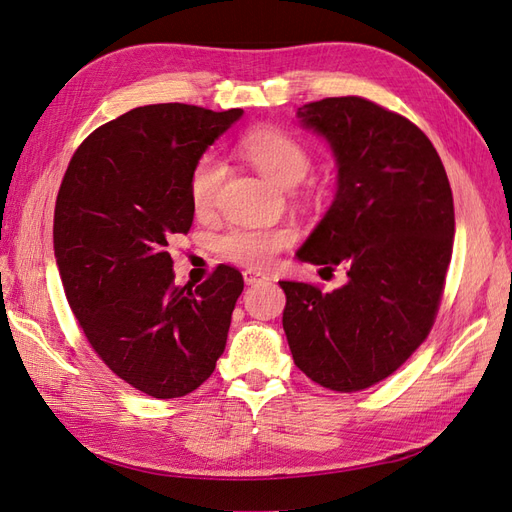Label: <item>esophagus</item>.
<instances>
[{"label": "esophagus", "instance_id": "obj_1", "mask_svg": "<svg viewBox=\"0 0 512 512\" xmlns=\"http://www.w3.org/2000/svg\"><path fill=\"white\" fill-rule=\"evenodd\" d=\"M243 280H245V284L247 286H254V284H260V282H265V280H269V277L262 273V271H256V269H245L243 271Z\"/></svg>", "mask_w": 512, "mask_h": 512}]
</instances>
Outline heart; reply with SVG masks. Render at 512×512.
Returning a JSON list of instances; mask_svg holds the SVG:
<instances>
[{
    "label": "heart",
    "mask_w": 512,
    "mask_h": 512,
    "mask_svg": "<svg viewBox=\"0 0 512 512\" xmlns=\"http://www.w3.org/2000/svg\"><path fill=\"white\" fill-rule=\"evenodd\" d=\"M241 156L254 164L262 175L282 188L299 183L309 170V153L299 138L280 128H256L247 132L239 143ZM226 179V166L215 156L198 158L188 179L190 203L196 213H207L215 207V200ZM290 228H256L235 226L226 230L215 241L222 258L245 267H265L292 243Z\"/></svg>",
    "instance_id": "obj_1"
}]
</instances>
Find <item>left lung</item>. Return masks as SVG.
<instances>
[{"label":"left lung","mask_w":512,"mask_h":512,"mask_svg":"<svg viewBox=\"0 0 512 512\" xmlns=\"http://www.w3.org/2000/svg\"><path fill=\"white\" fill-rule=\"evenodd\" d=\"M297 115L337 158L333 205L297 256L342 265L348 282L333 292L280 282L282 324L307 378L354 393L389 378L433 327L453 254V192L425 132L389 108L344 96Z\"/></svg>","instance_id":"obj_1"}]
</instances>
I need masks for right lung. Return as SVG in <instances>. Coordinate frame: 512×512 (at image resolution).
Listing matches in <instances>:
<instances>
[{
	"label": "right lung",
	"instance_id": "obj_1",
	"mask_svg": "<svg viewBox=\"0 0 512 512\" xmlns=\"http://www.w3.org/2000/svg\"><path fill=\"white\" fill-rule=\"evenodd\" d=\"M241 115L132 108L85 138L57 194L53 247L72 314L108 369L156 399L198 389L226 348L241 273L220 265L179 288L168 241L194 220L192 166Z\"/></svg>",
	"mask_w": 512,
	"mask_h": 512
}]
</instances>
